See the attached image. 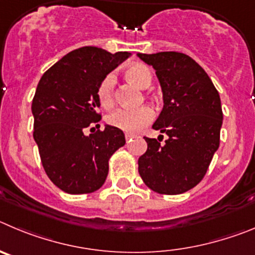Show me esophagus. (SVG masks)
<instances>
[{
	"instance_id": "obj_1",
	"label": "esophagus",
	"mask_w": 255,
	"mask_h": 255,
	"mask_svg": "<svg viewBox=\"0 0 255 255\" xmlns=\"http://www.w3.org/2000/svg\"><path fill=\"white\" fill-rule=\"evenodd\" d=\"M133 137H134V134H133V133H126V139H127V142L130 141Z\"/></svg>"
}]
</instances>
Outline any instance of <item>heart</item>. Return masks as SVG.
I'll return each mask as SVG.
<instances>
[{
	"mask_svg": "<svg viewBox=\"0 0 255 255\" xmlns=\"http://www.w3.org/2000/svg\"><path fill=\"white\" fill-rule=\"evenodd\" d=\"M125 76L128 81L136 85L139 89L148 88L152 82V72L150 67L142 63L128 66L125 70ZM114 94H116V79L113 75H107L98 88V100H99L100 107L107 111L113 108ZM153 118H155V113L152 108L141 107L133 111L118 109L108 116L107 122L111 127L118 128L128 133H134L152 122Z\"/></svg>",
	"mask_w": 255,
	"mask_h": 255,
	"instance_id": "1",
	"label": "heart"
}]
</instances>
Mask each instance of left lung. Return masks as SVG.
<instances>
[{"instance_id":"left-lung-1","label":"left lung","mask_w":255,"mask_h":255,"mask_svg":"<svg viewBox=\"0 0 255 255\" xmlns=\"http://www.w3.org/2000/svg\"><path fill=\"white\" fill-rule=\"evenodd\" d=\"M137 56L152 66L161 85L164 108L153 129L167 134L164 144L143 137L147 151L138 173L160 194H182L201 182L220 146L222 108L219 91L206 71L189 56L160 52Z\"/></svg>"}]
</instances>
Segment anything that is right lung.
<instances>
[{"label":"right lung","instance_id":"add662e5","mask_svg":"<svg viewBox=\"0 0 255 255\" xmlns=\"http://www.w3.org/2000/svg\"><path fill=\"white\" fill-rule=\"evenodd\" d=\"M129 57L102 48L82 47L44 72L33 98V137L48 178L70 194L93 193L104 184L111 156L125 146L123 130L98 125L102 114L98 88ZM97 130L86 136L85 128Z\"/></svg>","mask_w":255,"mask_h":255}]
</instances>
